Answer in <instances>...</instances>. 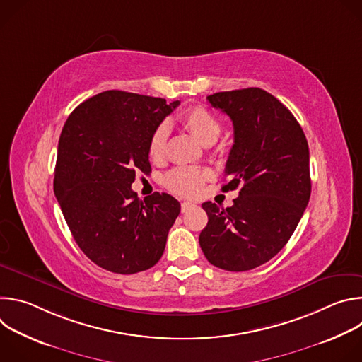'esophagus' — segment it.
Listing matches in <instances>:
<instances>
[{"label": "esophagus", "instance_id": "34e87169", "mask_svg": "<svg viewBox=\"0 0 362 362\" xmlns=\"http://www.w3.org/2000/svg\"><path fill=\"white\" fill-rule=\"evenodd\" d=\"M192 208H194V203H192V202H183L182 203V212H187Z\"/></svg>", "mask_w": 362, "mask_h": 362}]
</instances>
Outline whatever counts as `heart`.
<instances>
[{"mask_svg":"<svg viewBox=\"0 0 362 362\" xmlns=\"http://www.w3.org/2000/svg\"><path fill=\"white\" fill-rule=\"evenodd\" d=\"M180 124L190 133L200 144L212 146L222 132L219 119L206 107L196 106L190 107L180 116ZM169 129L166 124H159L150 134L147 143V154L151 162L160 163L165 160L168 153ZM209 173L192 168H177L166 176V186L182 196H196L204 182L208 180Z\"/></svg>","mask_w":362,"mask_h":362,"instance_id":"obj_1","label":"heart"}]
</instances>
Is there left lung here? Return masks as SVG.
<instances>
[{"instance_id":"1","label":"left lung","mask_w":362,"mask_h":362,"mask_svg":"<svg viewBox=\"0 0 362 362\" xmlns=\"http://www.w3.org/2000/svg\"><path fill=\"white\" fill-rule=\"evenodd\" d=\"M233 123V146L222 190L239 187L230 208L204 202L208 225L200 247L212 265L243 272L286 245L311 196L309 148L302 127L268 91L249 87L208 95Z\"/></svg>"}]
</instances>
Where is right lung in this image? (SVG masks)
<instances>
[{"instance_id":"1","label":"right lung","mask_w":362,"mask_h":362,"mask_svg":"<svg viewBox=\"0 0 362 362\" xmlns=\"http://www.w3.org/2000/svg\"><path fill=\"white\" fill-rule=\"evenodd\" d=\"M180 101L109 90L83 101L59 140L54 194L70 232L100 268L132 275L156 265L180 203L168 193L140 200L136 172H150V134Z\"/></svg>"}]
</instances>
